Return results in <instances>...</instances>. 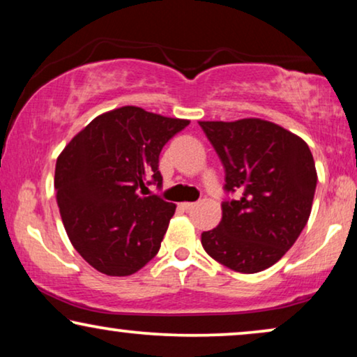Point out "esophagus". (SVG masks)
Masks as SVG:
<instances>
[{
	"instance_id": "esophagus-1",
	"label": "esophagus",
	"mask_w": 357,
	"mask_h": 357,
	"mask_svg": "<svg viewBox=\"0 0 357 357\" xmlns=\"http://www.w3.org/2000/svg\"><path fill=\"white\" fill-rule=\"evenodd\" d=\"M180 206H182V209H185V211H188V209H192L195 206V203L185 202V203H180Z\"/></svg>"
}]
</instances>
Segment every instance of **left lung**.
<instances>
[{
	"label": "left lung",
	"instance_id": "1",
	"mask_svg": "<svg viewBox=\"0 0 357 357\" xmlns=\"http://www.w3.org/2000/svg\"><path fill=\"white\" fill-rule=\"evenodd\" d=\"M226 170L222 219L202 234L206 253L238 273H258L294 245L312 211L317 170L309 146L261 119L199 121Z\"/></svg>",
	"mask_w": 357,
	"mask_h": 357
}]
</instances>
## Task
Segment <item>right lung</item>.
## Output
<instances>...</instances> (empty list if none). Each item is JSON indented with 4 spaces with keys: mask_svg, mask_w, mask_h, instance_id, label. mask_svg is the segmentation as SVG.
I'll return each mask as SVG.
<instances>
[{
    "mask_svg": "<svg viewBox=\"0 0 357 357\" xmlns=\"http://www.w3.org/2000/svg\"><path fill=\"white\" fill-rule=\"evenodd\" d=\"M188 120L126 105L96 116L56 159L61 221L77 253L107 276H130L153 260L175 204L146 185L162 183L159 154Z\"/></svg>",
    "mask_w": 357,
    "mask_h": 357,
    "instance_id": "obj_1",
    "label": "right lung"
}]
</instances>
